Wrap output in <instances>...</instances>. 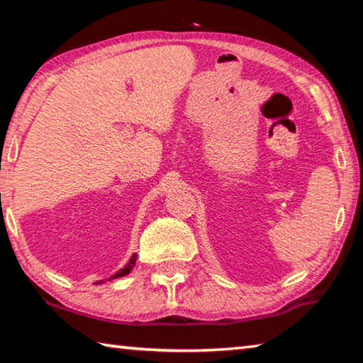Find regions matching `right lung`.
<instances>
[{"label": "right lung", "instance_id": "1", "mask_svg": "<svg viewBox=\"0 0 363 363\" xmlns=\"http://www.w3.org/2000/svg\"><path fill=\"white\" fill-rule=\"evenodd\" d=\"M136 259H138V256H136V255H133V256H131V259H130V262H128L126 266L123 267V269H120L118 272L113 274L112 277H110L108 280H112V279H118V277H125V275L130 274L131 270H133V267H134V264H136ZM96 284H102V280H101V281H96Z\"/></svg>", "mask_w": 363, "mask_h": 363}]
</instances>
